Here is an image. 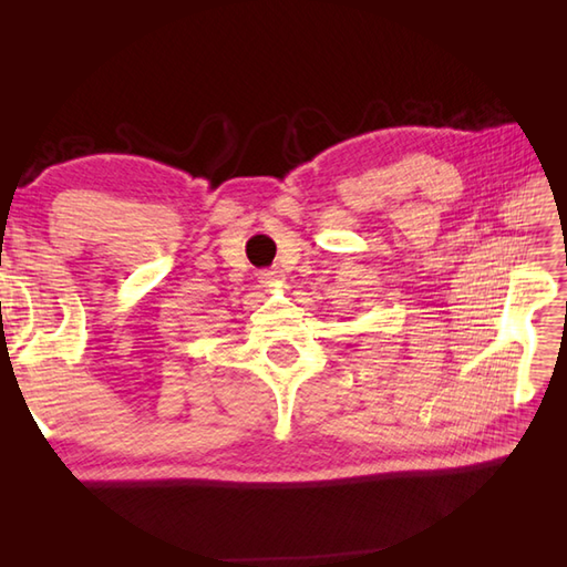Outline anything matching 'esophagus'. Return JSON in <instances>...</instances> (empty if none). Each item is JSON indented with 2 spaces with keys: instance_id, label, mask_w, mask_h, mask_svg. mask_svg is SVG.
<instances>
[{
  "instance_id": "1",
  "label": "esophagus",
  "mask_w": 567,
  "mask_h": 567,
  "mask_svg": "<svg viewBox=\"0 0 567 567\" xmlns=\"http://www.w3.org/2000/svg\"><path fill=\"white\" fill-rule=\"evenodd\" d=\"M282 270L280 268H270V270H262L260 272V282L265 285V287H275L277 282H280L282 280Z\"/></svg>"
}]
</instances>
